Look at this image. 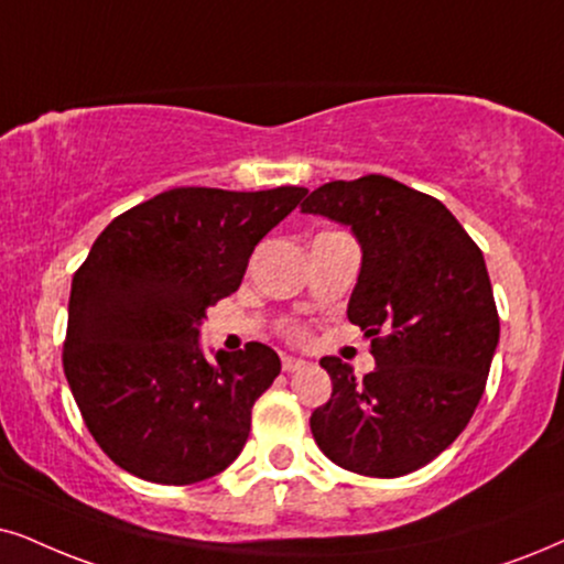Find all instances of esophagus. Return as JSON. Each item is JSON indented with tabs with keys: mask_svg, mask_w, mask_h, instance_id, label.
<instances>
[{
	"mask_svg": "<svg viewBox=\"0 0 564 564\" xmlns=\"http://www.w3.org/2000/svg\"><path fill=\"white\" fill-rule=\"evenodd\" d=\"M281 365H283V372H296V369H304L306 367V361L304 359H296V356H283Z\"/></svg>",
	"mask_w": 564,
	"mask_h": 564,
	"instance_id": "34e87169",
	"label": "esophagus"
}]
</instances>
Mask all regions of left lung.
<instances>
[{"mask_svg":"<svg viewBox=\"0 0 564 564\" xmlns=\"http://www.w3.org/2000/svg\"><path fill=\"white\" fill-rule=\"evenodd\" d=\"M302 213L351 226L361 247L348 319L372 338L375 372L319 365L330 401L310 416L335 466L395 479L437 458L471 422L500 340L481 249L440 199L369 174L312 192Z\"/></svg>","mask_w":564,"mask_h":564,"instance_id":"left-lung-1","label":"left lung"}]
</instances>
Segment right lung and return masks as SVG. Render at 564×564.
<instances>
[{"mask_svg": "<svg viewBox=\"0 0 564 564\" xmlns=\"http://www.w3.org/2000/svg\"><path fill=\"white\" fill-rule=\"evenodd\" d=\"M304 187H176L117 216L73 278L64 375L101 451L145 481L195 484L245 447L281 372L265 344L208 361L199 325Z\"/></svg>", "mask_w": 564, "mask_h": 564, "instance_id": "right-lung-1", "label": "right lung"}]
</instances>
